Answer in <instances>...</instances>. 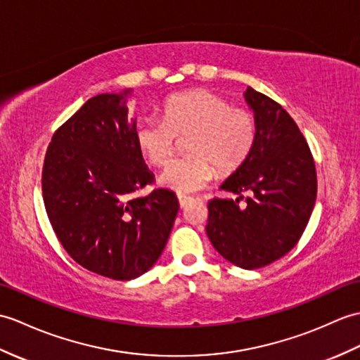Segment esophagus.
Masks as SVG:
<instances>
[{"instance_id":"34e87169","label":"esophagus","mask_w":360,"mask_h":360,"mask_svg":"<svg viewBox=\"0 0 360 360\" xmlns=\"http://www.w3.org/2000/svg\"><path fill=\"white\" fill-rule=\"evenodd\" d=\"M178 200H179V205H181V208H187L191 202H193V198H190V196H184V195H178Z\"/></svg>"}]
</instances>
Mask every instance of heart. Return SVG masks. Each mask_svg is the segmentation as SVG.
Instances as JSON below:
<instances>
[{"instance_id": "1", "label": "heart", "mask_w": 360, "mask_h": 360, "mask_svg": "<svg viewBox=\"0 0 360 360\" xmlns=\"http://www.w3.org/2000/svg\"><path fill=\"white\" fill-rule=\"evenodd\" d=\"M162 120L144 116L135 125L136 146L156 167L170 161L178 138L188 136L187 156L167 165L161 186L179 195L195 193L210 182L216 170L229 176L252 155L257 139V120L245 107H233L227 98L193 89L169 96Z\"/></svg>"}]
</instances>
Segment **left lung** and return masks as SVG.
Wrapping results in <instances>:
<instances>
[{"label": "left lung", "instance_id": "1", "mask_svg": "<svg viewBox=\"0 0 360 360\" xmlns=\"http://www.w3.org/2000/svg\"><path fill=\"white\" fill-rule=\"evenodd\" d=\"M244 95L257 120L256 144L244 165L221 186L239 198H213L205 230L222 257L255 270L297 244L313 212L317 176L310 147L282 105L252 87ZM244 191L248 197L241 195Z\"/></svg>", "mask_w": 360, "mask_h": 360}]
</instances>
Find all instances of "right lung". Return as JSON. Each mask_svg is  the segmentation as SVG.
I'll return each mask as SVG.
<instances>
[{
	"label": "right lung",
	"mask_w": 360,
	"mask_h": 360,
	"mask_svg": "<svg viewBox=\"0 0 360 360\" xmlns=\"http://www.w3.org/2000/svg\"><path fill=\"white\" fill-rule=\"evenodd\" d=\"M101 94L58 129L43 165V199L52 229L75 262L115 281L152 269L179 210L173 191L155 182L136 146L127 94Z\"/></svg>",
	"instance_id": "right-lung-1"
}]
</instances>
